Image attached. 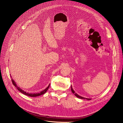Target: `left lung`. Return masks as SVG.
<instances>
[{
    "label": "left lung",
    "instance_id": "1",
    "mask_svg": "<svg viewBox=\"0 0 123 123\" xmlns=\"http://www.w3.org/2000/svg\"><path fill=\"white\" fill-rule=\"evenodd\" d=\"M71 91H72V92L73 94H74V95L77 97V98H80V99H87V100H91V99H90V98H86L83 97H81V96H80L78 95V94H77V93H76L75 92V91H74L73 89H72V86H71Z\"/></svg>",
    "mask_w": 123,
    "mask_h": 123
}]
</instances>
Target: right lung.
Wrapping results in <instances>:
<instances>
[{
    "mask_svg": "<svg viewBox=\"0 0 123 123\" xmlns=\"http://www.w3.org/2000/svg\"><path fill=\"white\" fill-rule=\"evenodd\" d=\"M11 81H12V83H13V85L15 87H16V88H17V89L18 90V91H19V92H20L21 93H22V94H24V95H27V96H30V97H37V96H40V95H43V94H45V93H46V92H47V91L48 90V88H49V86H50V84L48 85V86L45 89H44V90H43V91H42L41 92H40V93H27V92H26L25 91H24L23 90H22L21 88H19L18 86H17V85L16 84V83H15V82L13 80V79L12 78L11 79Z\"/></svg>",
    "mask_w": 123,
    "mask_h": 123,
    "instance_id": "right-lung-1",
    "label": "right lung"
}]
</instances>
